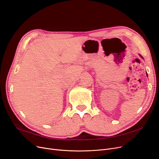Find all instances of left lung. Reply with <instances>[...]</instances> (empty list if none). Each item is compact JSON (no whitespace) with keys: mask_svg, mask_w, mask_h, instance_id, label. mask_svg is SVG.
Here are the masks:
<instances>
[{"mask_svg":"<svg viewBox=\"0 0 159 159\" xmlns=\"http://www.w3.org/2000/svg\"><path fill=\"white\" fill-rule=\"evenodd\" d=\"M140 56H141V55H140ZM141 57H142V56H141ZM147 76H148V75H147Z\"/></svg>","mask_w":159,"mask_h":159,"instance_id":"8db88e82","label":"left lung"}]
</instances>
